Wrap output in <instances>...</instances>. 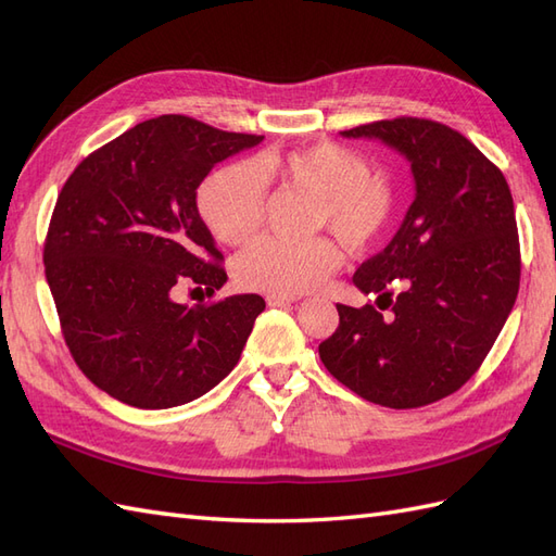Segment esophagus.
I'll list each match as a JSON object with an SVG mask.
<instances>
[{"mask_svg":"<svg viewBox=\"0 0 556 556\" xmlns=\"http://www.w3.org/2000/svg\"><path fill=\"white\" fill-rule=\"evenodd\" d=\"M266 301H268V306H290L296 299L290 294H268Z\"/></svg>","mask_w":556,"mask_h":556,"instance_id":"34e87169","label":"esophagus"}]
</instances>
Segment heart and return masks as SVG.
<instances>
[{
  "instance_id": "b5f03b06",
  "label": "heart",
  "mask_w": 556,
  "mask_h": 556,
  "mask_svg": "<svg viewBox=\"0 0 556 556\" xmlns=\"http://www.w3.org/2000/svg\"><path fill=\"white\" fill-rule=\"evenodd\" d=\"M266 180L315 197V225L329 227L352 250L371 245L394 213V190L368 174L362 155L336 143L296 150H268L250 166L215 172L199 190V213L213 237L227 245L245 243L264 220ZM341 264V252L327 239L282 241L262 237L233 262V278L245 290L301 294L319 288Z\"/></svg>"
}]
</instances>
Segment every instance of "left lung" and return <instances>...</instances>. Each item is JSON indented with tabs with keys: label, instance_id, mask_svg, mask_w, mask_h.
<instances>
[{
	"label": "left lung",
	"instance_id": "8db88e82",
	"mask_svg": "<svg viewBox=\"0 0 556 556\" xmlns=\"http://www.w3.org/2000/svg\"><path fill=\"white\" fill-rule=\"evenodd\" d=\"M341 134L399 150L410 162L415 201L394 239L352 276L378 308L336 304L339 327L319 343V359L378 406H427L478 371L515 306L513 194L498 166L447 125L394 117Z\"/></svg>",
	"mask_w": 556,
	"mask_h": 556
}]
</instances>
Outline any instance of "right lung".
<instances>
[{"mask_svg": "<svg viewBox=\"0 0 556 556\" xmlns=\"http://www.w3.org/2000/svg\"><path fill=\"white\" fill-rule=\"evenodd\" d=\"M262 139L160 115L66 178L43 243L46 280L74 362L109 396L174 408L239 364L264 299L233 294L190 308L176 294L194 285L213 296L227 282L197 188L217 162Z\"/></svg>", "mask_w": 556, "mask_h": 556, "instance_id": "obj_1", "label": "right lung"}]
</instances>
